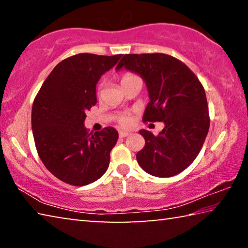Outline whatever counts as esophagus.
I'll return each instance as SVG.
<instances>
[{
    "label": "esophagus",
    "instance_id": "1",
    "mask_svg": "<svg viewBox=\"0 0 248 248\" xmlns=\"http://www.w3.org/2000/svg\"><path fill=\"white\" fill-rule=\"evenodd\" d=\"M128 136H130V132H127V131H120L119 132V137L120 138H125V137H128Z\"/></svg>",
    "mask_w": 248,
    "mask_h": 248
}]
</instances>
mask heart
<instances>
[{
    "instance_id": "heart-1",
    "label": "heart",
    "mask_w": 248,
    "mask_h": 248,
    "mask_svg": "<svg viewBox=\"0 0 248 248\" xmlns=\"http://www.w3.org/2000/svg\"><path fill=\"white\" fill-rule=\"evenodd\" d=\"M133 78H137V77H136V75L130 74V73L125 74V75H124L123 78H121V83L128 81V79H131ZM119 123H120L121 125H124V127H129V125L131 124V123H132V119H131V117H130L129 115H123L119 118Z\"/></svg>"
}]
</instances>
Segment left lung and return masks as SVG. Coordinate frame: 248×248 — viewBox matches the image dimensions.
Instances as JSON below:
<instances>
[{
	"instance_id": "obj_1",
	"label": "left lung",
	"mask_w": 248,
	"mask_h": 248,
	"mask_svg": "<svg viewBox=\"0 0 248 248\" xmlns=\"http://www.w3.org/2000/svg\"><path fill=\"white\" fill-rule=\"evenodd\" d=\"M125 69L143 79L150 102L143 121H163L158 136L141 129L144 148L137 153L141 169L156 177L186 170L199 154L210 125L202 85L188 66L164 53L124 54L116 71Z\"/></svg>"
}]
</instances>
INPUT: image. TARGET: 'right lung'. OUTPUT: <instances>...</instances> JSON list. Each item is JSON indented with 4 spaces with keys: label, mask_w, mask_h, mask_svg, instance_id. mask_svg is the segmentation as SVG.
<instances>
[{
    "label": "right lung",
    "mask_w": 248,
    "mask_h": 248,
    "mask_svg": "<svg viewBox=\"0 0 248 248\" xmlns=\"http://www.w3.org/2000/svg\"><path fill=\"white\" fill-rule=\"evenodd\" d=\"M121 54L79 53L56 65L37 94L31 129L41 161L57 178L85 186L102 177L110 161L118 131L107 127L89 133L86 111L97 102L96 84Z\"/></svg>",
    "instance_id": "obj_1"
}]
</instances>
